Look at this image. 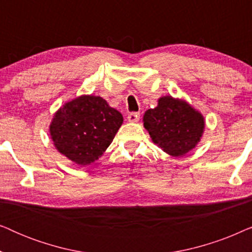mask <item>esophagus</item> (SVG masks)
I'll use <instances>...</instances> for the list:
<instances>
[{
    "label": "esophagus",
    "mask_w": 252,
    "mask_h": 252,
    "mask_svg": "<svg viewBox=\"0 0 252 252\" xmlns=\"http://www.w3.org/2000/svg\"><path fill=\"white\" fill-rule=\"evenodd\" d=\"M127 119H128V122L130 123H137L140 119V113L139 112L129 113V115L127 116Z\"/></svg>",
    "instance_id": "obj_1"
}]
</instances>
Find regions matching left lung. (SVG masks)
Returning <instances> with one entry per match:
<instances>
[{
  "label": "left lung",
  "mask_w": 252,
  "mask_h": 252,
  "mask_svg": "<svg viewBox=\"0 0 252 252\" xmlns=\"http://www.w3.org/2000/svg\"><path fill=\"white\" fill-rule=\"evenodd\" d=\"M143 125L154 143L173 157L194 149L204 132V118L187 102L172 96L158 99L155 109L147 110Z\"/></svg>",
  "instance_id": "1"
}]
</instances>
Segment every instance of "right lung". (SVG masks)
<instances>
[{
	"mask_svg": "<svg viewBox=\"0 0 252 252\" xmlns=\"http://www.w3.org/2000/svg\"><path fill=\"white\" fill-rule=\"evenodd\" d=\"M123 122L122 113L105 99L82 95L65 103L55 113L50 136L62 155L85 166L102 156Z\"/></svg>",
	"mask_w": 252,
	"mask_h": 252,
	"instance_id": "obj_1",
	"label": "right lung"
}]
</instances>
